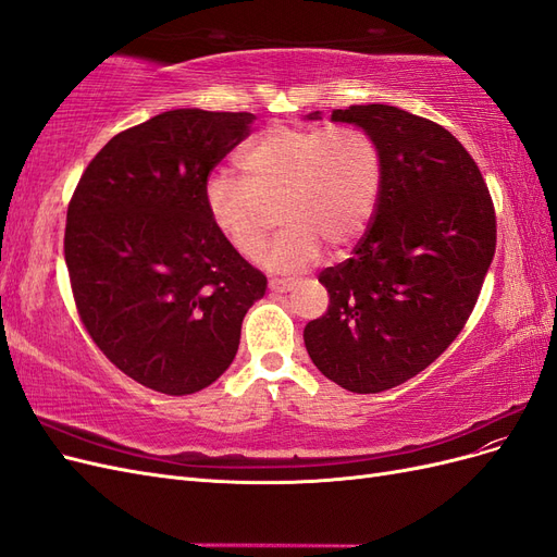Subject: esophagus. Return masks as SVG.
<instances>
[{"instance_id":"obj_1","label":"esophagus","mask_w":557,"mask_h":557,"mask_svg":"<svg viewBox=\"0 0 557 557\" xmlns=\"http://www.w3.org/2000/svg\"><path fill=\"white\" fill-rule=\"evenodd\" d=\"M297 285L293 278H269V290L272 293H290Z\"/></svg>"}]
</instances>
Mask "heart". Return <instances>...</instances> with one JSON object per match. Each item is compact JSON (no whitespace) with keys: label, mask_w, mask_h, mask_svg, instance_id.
Returning <instances> with one entry per match:
<instances>
[{"label":"heart","mask_w":557,"mask_h":557,"mask_svg":"<svg viewBox=\"0 0 557 557\" xmlns=\"http://www.w3.org/2000/svg\"><path fill=\"white\" fill-rule=\"evenodd\" d=\"M244 178L213 174L205 205L218 234L244 258H258L276 209L283 225L262 264L297 272L313 264L323 244L344 250L376 213L383 162L376 141L356 125H274L242 153Z\"/></svg>","instance_id":"heart-1"}]
</instances>
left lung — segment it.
I'll use <instances>...</instances> for the list:
<instances>
[{"label":"left lung","mask_w":557,"mask_h":557,"mask_svg":"<svg viewBox=\"0 0 557 557\" xmlns=\"http://www.w3.org/2000/svg\"><path fill=\"white\" fill-rule=\"evenodd\" d=\"M332 121L376 141L383 183L352 258L318 276L330 307L305 327V344L336 385L383 393L462 332L495 256V207L474 158L428 117L358 104L334 109Z\"/></svg>","instance_id":"1"}]
</instances>
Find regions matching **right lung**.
<instances>
[{
  "instance_id": "1",
  "label": "right lung",
  "mask_w": 557,
  "mask_h": 557,
  "mask_svg": "<svg viewBox=\"0 0 557 557\" xmlns=\"http://www.w3.org/2000/svg\"><path fill=\"white\" fill-rule=\"evenodd\" d=\"M252 113L174 109L99 150L66 209L81 323L137 383L193 395L232 364L267 278L213 227L205 185Z\"/></svg>"
}]
</instances>
